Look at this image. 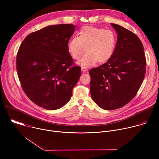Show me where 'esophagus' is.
I'll use <instances>...</instances> for the list:
<instances>
[{"mask_svg":"<svg viewBox=\"0 0 159 159\" xmlns=\"http://www.w3.org/2000/svg\"><path fill=\"white\" fill-rule=\"evenodd\" d=\"M81 69H82V72H87V70H88V69H87L86 67H85V66H81Z\"/></svg>","mask_w":159,"mask_h":159,"instance_id":"1","label":"esophagus"}]
</instances>
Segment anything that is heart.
I'll return each mask as SVG.
<instances>
[{
  "mask_svg": "<svg viewBox=\"0 0 159 159\" xmlns=\"http://www.w3.org/2000/svg\"><path fill=\"white\" fill-rule=\"evenodd\" d=\"M117 42L116 34L110 30L94 26L83 27L68 42V52L72 58L79 60L85 52L86 54L79 63L90 66L98 61L102 64L108 61L114 54Z\"/></svg>",
  "mask_w": 159,
  "mask_h": 159,
  "instance_id": "1",
  "label": "heart"
}]
</instances>
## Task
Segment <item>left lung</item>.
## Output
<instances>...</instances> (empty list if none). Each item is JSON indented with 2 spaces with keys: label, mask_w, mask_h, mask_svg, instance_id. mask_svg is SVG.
<instances>
[{
  "label": "left lung",
  "mask_w": 159,
  "mask_h": 159,
  "mask_svg": "<svg viewBox=\"0 0 159 159\" xmlns=\"http://www.w3.org/2000/svg\"><path fill=\"white\" fill-rule=\"evenodd\" d=\"M117 33L116 48L106 63L89 70L93 101L105 110L123 107L137 94L146 73V58L140 38L131 31L111 24Z\"/></svg>",
  "instance_id": "1"
}]
</instances>
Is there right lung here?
Returning a JSON list of instances; mask_svg holds the SVG:
<instances>
[{"label": "right lung", "instance_id": "add662e5", "mask_svg": "<svg viewBox=\"0 0 159 159\" xmlns=\"http://www.w3.org/2000/svg\"><path fill=\"white\" fill-rule=\"evenodd\" d=\"M75 30L70 24L48 26L31 33L20 44L17 75L25 93L39 107L55 110L70 100L81 75L67 49Z\"/></svg>", "mask_w": 159, "mask_h": 159}]
</instances>
